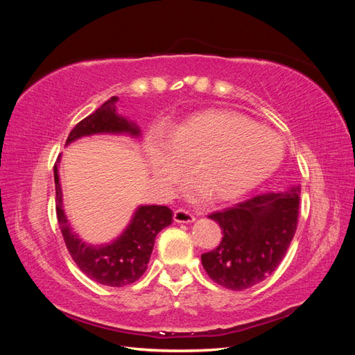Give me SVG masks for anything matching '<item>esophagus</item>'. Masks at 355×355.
Masks as SVG:
<instances>
[{
    "mask_svg": "<svg viewBox=\"0 0 355 355\" xmlns=\"http://www.w3.org/2000/svg\"><path fill=\"white\" fill-rule=\"evenodd\" d=\"M173 219L178 223H189V222H194L196 220V216L192 213H189L188 210H185V209H178L175 211V214H173Z\"/></svg>",
    "mask_w": 355,
    "mask_h": 355,
    "instance_id": "esophagus-1",
    "label": "esophagus"
}]
</instances>
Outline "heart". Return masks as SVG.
I'll return each mask as SVG.
<instances>
[{"label":"heart","instance_id":"obj_1","mask_svg":"<svg viewBox=\"0 0 355 355\" xmlns=\"http://www.w3.org/2000/svg\"><path fill=\"white\" fill-rule=\"evenodd\" d=\"M194 158L198 178L187 187L191 198H239L270 176L283 158L280 137L250 118L223 110L191 115L171 135L157 133L149 142L155 185L168 194Z\"/></svg>","mask_w":355,"mask_h":355}]
</instances>
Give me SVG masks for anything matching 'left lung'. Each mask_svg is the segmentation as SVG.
Segmentation results:
<instances>
[{
	"label": "left lung",
	"mask_w": 355,
	"mask_h": 355,
	"mask_svg": "<svg viewBox=\"0 0 355 355\" xmlns=\"http://www.w3.org/2000/svg\"><path fill=\"white\" fill-rule=\"evenodd\" d=\"M299 196L300 187H292L209 214L223 234L216 249L201 254L211 280L230 290H244L271 275L296 232Z\"/></svg>",
	"instance_id": "8db88e82"
}]
</instances>
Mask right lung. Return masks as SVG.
Returning <instances> with one entry per match:
<instances>
[{
	"mask_svg": "<svg viewBox=\"0 0 355 355\" xmlns=\"http://www.w3.org/2000/svg\"><path fill=\"white\" fill-rule=\"evenodd\" d=\"M116 96L106 101L101 108L85 116L72 128L67 145L83 136L112 133L139 136V127L120 116L115 110ZM56 214L67 249L80 270L92 280L111 287H123L137 282L148 268L157 234L173 220L167 206H139L130 223L112 240H94L73 230L63 210L62 189L59 184V159L55 167Z\"/></svg>",
	"mask_w": 355,
	"mask_h": 355,
	"instance_id": "right-lung-1",
	"label": "right lung"
}]
</instances>
